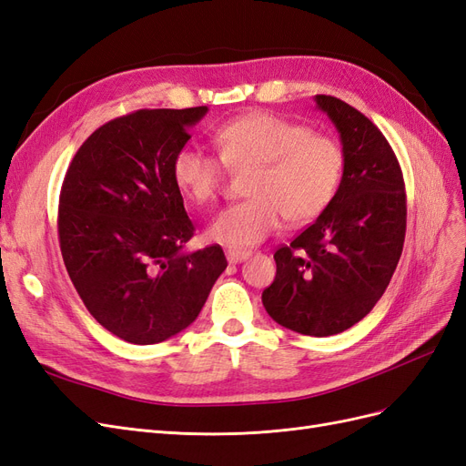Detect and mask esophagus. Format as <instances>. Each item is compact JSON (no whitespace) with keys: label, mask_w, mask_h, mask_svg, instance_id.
I'll return each instance as SVG.
<instances>
[{"label":"esophagus","mask_w":466,"mask_h":466,"mask_svg":"<svg viewBox=\"0 0 466 466\" xmlns=\"http://www.w3.org/2000/svg\"><path fill=\"white\" fill-rule=\"evenodd\" d=\"M250 255H252L250 250H235V248L225 252V257H228L229 264H238V262H243V260H247Z\"/></svg>","instance_id":"34e87169"}]
</instances>
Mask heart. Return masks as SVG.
<instances>
[{
	"label": "heart",
	"mask_w": 466,
	"mask_h": 466,
	"mask_svg": "<svg viewBox=\"0 0 466 466\" xmlns=\"http://www.w3.org/2000/svg\"><path fill=\"white\" fill-rule=\"evenodd\" d=\"M214 142L225 165L252 167L248 198L228 206L209 223L206 235L216 245H258L284 218L291 225L311 223L340 188L346 165L342 144L274 112L252 110L237 116L221 126ZM221 161L192 146L178 149L173 161L177 187L196 204L214 200L223 180Z\"/></svg>",
	"instance_id": "1"
}]
</instances>
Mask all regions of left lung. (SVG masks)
<instances>
[{
	"label": "left lung",
	"mask_w": 466,
	"mask_h": 466,
	"mask_svg": "<svg viewBox=\"0 0 466 466\" xmlns=\"http://www.w3.org/2000/svg\"><path fill=\"white\" fill-rule=\"evenodd\" d=\"M315 103L340 134L342 182L330 206L276 250L262 303L281 327L322 338L354 327L385 293L402 255L406 192L397 155L368 116L330 95Z\"/></svg>",
	"instance_id": "8db88e82"
}]
</instances>
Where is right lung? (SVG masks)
I'll return each mask as SVG.
<instances>
[{
	"mask_svg": "<svg viewBox=\"0 0 466 466\" xmlns=\"http://www.w3.org/2000/svg\"><path fill=\"white\" fill-rule=\"evenodd\" d=\"M208 106L137 110L95 130L69 165L58 211L66 270L98 324L157 344L196 320L228 268L219 245L187 250L173 161Z\"/></svg>",
	"mask_w": 466,
	"mask_h": 466,
	"instance_id": "right-lung-1",
	"label": "right lung"
}]
</instances>
